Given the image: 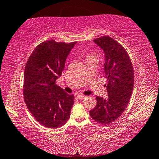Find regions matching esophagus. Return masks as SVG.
Listing matches in <instances>:
<instances>
[{"label":"esophagus","instance_id":"esophagus-1","mask_svg":"<svg viewBox=\"0 0 159 159\" xmlns=\"http://www.w3.org/2000/svg\"><path fill=\"white\" fill-rule=\"evenodd\" d=\"M77 97L80 100H83V99H85V98H86V96L85 95H78Z\"/></svg>","mask_w":159,"mask_h":159}]
</instances>
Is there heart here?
<instances>
[{"label":"heart","mask_w":159,"mask_h":159,"mask_svg":"<svg viewBox=\"0 0 159 159\" xmlns=\"http://www.w3.org/2000/svg\"><path fill=\"white\" fill-rule=\"evenodd\" d=\"M90 57H93V56H92V55H89V56H87V58H90Z\"/></svg>","instance_id":"obj_1"}]
</instances>
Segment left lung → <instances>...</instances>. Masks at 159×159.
Instances as JSON below:
<instances>
[{
  "label": "left lung",
  "instance_id": "left-lung-1",
  "mask_svg": "<svg viewBox=\"0 0 159 159\" xmlns=\"http://www.w3.org/2000/svg\"><path fill=\"white\" fill-rule=\"evenodd\" d=\"M103 49L105 57L103 65L107 97L97 96V105L89 111L90 116L97 123L108 125L123 113L128 107L133 92L134 76L130 57L125 48L109 36L94 40Z\"/></svg>",
  "mask_w": 159,
  "mask_h": 159
}]
</instances>
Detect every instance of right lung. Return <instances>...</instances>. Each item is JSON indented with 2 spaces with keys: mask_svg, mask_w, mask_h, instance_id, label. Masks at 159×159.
<instances>
[{
  "mask_svg": "<svg viewBox=\"0 0 159 159\" xmlns=\"http://www.w3.org/2000/svg\"><path fill=\"white\" fill-rule=\"evenodd\" d=\"M75 44L44 41L34 49L26 63L25 102L30 113L44 127H61L70 118L74 96L66 93L56 82L61 76L66 58Z\"/></svg>",
  "mask_w": 159,
  "mask_h": 159,
  "instance_id": "right-lung-1",
  "label": "right lung"
}]
</instances>
